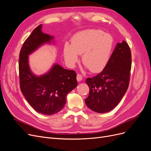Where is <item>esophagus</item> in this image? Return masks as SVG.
Returning <instances> with one entry per match:
<instances>
[{
	"mask_svg": "<svg viewBox=\"0 0 151 151\" xmlns=\"http://www.w3.org/2000/svg\"><path fill=\"white\" fill-rule=\"evenodd\" d=\"M82 79H83V77H82V76L79 74H78L77 75V81H82Z\"/></svg>",
	"mask_w": 151,
	"mask_h": 151,
	"instance_id": "34e87169",
	"label": "esophagus"
}]
</instances>
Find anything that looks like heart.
<instances>
[{"instance_id":"1","label":"heart","mask_w":151,"mask_h":151,"mask_svg":"<svg viewBox=\"0 0 151 151\" xmlns=\"http://www.w3.org/2000/svg\"><path fill=\"white\" fill-rule=\"evenodd\" d=\"M113 46V38L101 30L89 29L76 33L72 44L66 42L63 46V55L70 66L78 62V55H82L83 64L92 72H99L106 67Z\"/></svg>"}]
</instances>
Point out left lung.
Returning <instances> with one entry per match:
<instances>
[{
  "instance_id": "left-lung-1",
  "label": "left lung",
  "mask_w": 151,
  "mask_h": 151,
  "mask_svg": "<svg viewBox=\"0 0 151 151\" xmlns=\"http://www.w3.org/2000/svg\"><path fill=\"white\" fill-rule=\"evenodd\" d=\"M132 56L128 43H117L107 65L102 72L86 83L89 88L85 103L93 111L104 113L115 108L129 88Z\"/></svg>"
}]
</instances>
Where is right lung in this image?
<instances>
[{
    "label": "right lung",
    "instance_id": "1",
    "mask_svg": "<svg viewBox=\"0 0 151 151\" xmlns=\"http://www.w3.org/2000/svg\"><path fill=\"white\" fill-rule=\"evenodd\" d=\"M40 24L32 31L22 45L19 53V85L22 93L31 106L43 115H51L64 107L68 93L77 85L74 70H67L55 64L47 74L40 77L31 72L28 55L53 36L42 31Z\"/></svg>",
    "mask_w": 151,
    "mask_h": 151
}]
</instances>
